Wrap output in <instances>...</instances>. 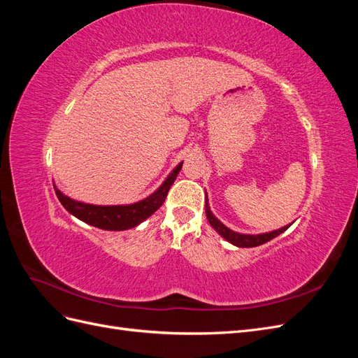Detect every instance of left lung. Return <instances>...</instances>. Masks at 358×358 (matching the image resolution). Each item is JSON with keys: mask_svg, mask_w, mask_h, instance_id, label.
<instances>
[{"mask_svg": "<svg viewBox=\"0 0 358 358\" xmlns=\"http://www.w3.org/2000/svg\"><path fill=\"white\" fill-rule=\"evenodd\" d=\"M206 216H208V220H209L210 225L224 237L225 241H229L230 243H233V245H236V246H239V248H254V246L263 245V243H266V242H268V241H272L273 237L279 236L280 233H284V231L288 229V227L291 225V224H289V225H287V227H282V229L275 230V231H272V233H264V234H257V236L239 234V233H234V231L230 230V229H227V227H225L221 221H218V220L215 218L213 213H212L210 209H209L208 201H206Z\"/></svg>", "mask_w": 358, "mask_h": 358, "instance_id": "1", "label": "left lung"}]
</instances>
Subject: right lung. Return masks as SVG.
Instances as JSON below:
<instances>
[{"label":"right lung","instance_id":"obj_1","mask_svg":"<svg viewBox=\"0 0 358 358\" xmlns=\"http://www.w3.org/2000/svg\"><path fill=\"white\" fill-rule=\"evenodd\" d=\"M182 169V162L173 170L171 175L167 178V180L162 183L161 188L154 192L152 196L138 201L136 204L129 206H92V204H85L80 201H74L69 199L64 194L53 185L55 188V194L61 204L66 208L76 218L82 220L83 222L96 227V229L101 230H128L133 229V227L138 225L142 221H145L148 216L152 215L157 209H159L162 203H164L169 189L175 182L176 176Z\"/></svg>","mask_w":358,"mask_h":358}]
</instances>
